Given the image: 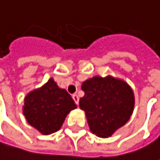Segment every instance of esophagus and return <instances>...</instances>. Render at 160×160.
Wrapping results in <instances>:
<instances>
[{
  "label": "esophagus",
  "mask_w": 160,
  "mask_h": 160,
  "mask_svg": "<svg viewBox=\"0 0 160 160\" xmlns=\"http://www.w3.org/2000/svg\"><path fill=\"white\" fill-rule=\"evenodd\" d=\"M72 98H73V100L75 101V102H76L77 104H78V101H79V99H78V95H76V94H74V95L72 96Z\"/></svg>",
  "instance_id": "obj_1"
}]
</instances>
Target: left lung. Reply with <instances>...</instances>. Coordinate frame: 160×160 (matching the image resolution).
<instances>
[{
    "label": "left lung",
    "mask_w": 160,
    "mask_h": 160,
    "mask_svg": "<svg viewBox=\"0 0 160 160\" xmlns=\"http://www.w3.org/2000/svg\"><path fill=\"white\" fill-rule=\"evenodd\" d=\"M82 89L84 96L79 99V108L85 112L92 133L108 138L130 120L134 94L123 79L95 76L83 82Z\"/></svg>",
    "instance_id": "left-lung-1"
}]
</instances>
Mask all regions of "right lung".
Listing matches in <instances>:
<instances>
[{"label":"right lung","mask_w":160,"mask_h":160,"mask_svg":"<svg viewBox=\"0 0 160 160\" xmlns=\"http://www.w3.org/2000/svg\"><path fill=\"white\" fill-rule=\"evenodd\" d=\"M75 108L77 106L70 94L51 78L41 87L27 94L23 114L30 126L49 135L60 130L67 114Z\"/></svg>","instance_id":"1"}]
</instances>
